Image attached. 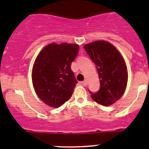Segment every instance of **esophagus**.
<instances>
[{
	"label": "esophagus",
	"mask_w": 149,
	"mask_h": 149,
	"mask_svg": "<svg viewBox=\"0 0 149 149\" xmlns=\"http://www.w3.org/2000/svg\"><path fill=\"white\" fill-rule=\"evenodd\" d=\"M88 81H87L86 80H84V81H83L82 82V84H83V85H84V86H87V85H88Z\"/></svg>",
	"instance_id": "obj_1"
}]
</instances>
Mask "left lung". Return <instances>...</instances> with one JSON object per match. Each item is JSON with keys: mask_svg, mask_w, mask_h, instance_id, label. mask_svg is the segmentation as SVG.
<instances>
[{"mask_svg": "<svg viewBox=\"0 0 149 149\" xmlns=\"http://www.w3.org/2000/svg\"><path fill=\"white\" fill-rule=\"evenodd\" d=\"M84 48L97 66L101 88L91 97L107 107L120 99L127 88L128 73L124 58L114 45L106 40L85 44Z\"/></svg>", "mask_w": 149, "mask_h": 149, "instance_id": "8db88e82", "label": "left lung"}]
</instances>
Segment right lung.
Listing matches in <instances>:
<instances>
[{
	"instance_id": "right-lung-1",
	"label": "right lung",
	"mask_w": 149,
	"mask_h": 149,
	"mask_svg": "<svg viewBox=\"0 0 149 149\" xmlns=\"http://www.w3.org/2000/svg\"><path fill=\"white\" fill-rule=\"evenodd\" d=\"M78 44L49 43L36 58L31 78L38 97L46 105L58 108L71 98L78 83L71 69Z\"/></svg>"
}]
</instances>
